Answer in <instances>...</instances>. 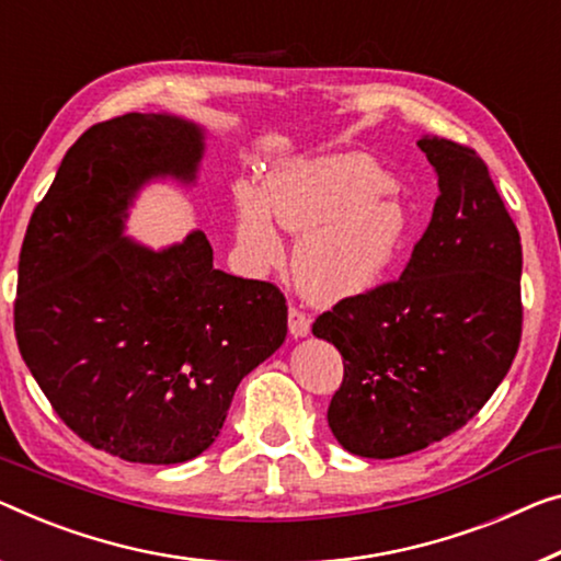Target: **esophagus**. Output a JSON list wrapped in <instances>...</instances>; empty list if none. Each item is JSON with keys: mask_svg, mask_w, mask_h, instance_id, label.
Wrapping results in <instances>:
<instances>
[{"mask_svg": "<svg viewBox=\"0 0 561 561\" xmlns=\"http://www.w3.org/2000/svg\"><path fill=\"white\" fill-rule=\"evenodd\" d=\"M309 332V317L302 312V309L289 307V334L291 337H305Z\"/></svg>", "mask_w": 561, "mask_h": 561, "instance_id": "esophagus-1", "label": "esophagus"}]
</instances>
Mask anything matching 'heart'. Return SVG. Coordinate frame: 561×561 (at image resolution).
<instances>
[{"mask_svg": "<svg viewBox=\"0 0 561 561\" xmlns=\"http://www.w3.org/2000/svg\"><path fill=\"white\" fill-rule=\"evenodd\" d=\"M392 175L365 153L309 156L282 163L264 188L237 181L231 188L233 241L249 272L284 259L277 229L299 233L295 277L307 297L337 302L373 289L408 247L413 221L390 194Z\"/></svg>", "mask_w": 561, "mask_h": 561, "instance_id": "heart-1", "label": "heart"}]
</instances>
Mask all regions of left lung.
I'll return each instance as SVG.
<instances>
[{"instance_id": "obj_1", "label": "left lung", "mask_w": 561, "mask_h": 561, "mask_svg": "<svg viewBox=\"0 0 561 561\" xmlns=\"http://www.w3.org/2000/svg\"><path fill=\"white\" fill-rule=\"evenodd\" d=\"M417 148L440 196L411 262L400 279L340 299L312 324L345 365L328 423L363 458L413 454L463 428L522 340V239L486 163L438 136Z\"/></svg>"}]
</instances>
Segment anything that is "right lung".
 Masks as SVG:
<instances>
[{
	"instance_id": "add662e5",
	"label": "right lung",
	"mask_w": 561,
	"mask_h": 561,
	"mask_svg": "<svg viewBox=\"0 0 561 561\" xmlns=\"http://www.w3.org/2000/svg\"><path fill=\"white\" fill-rule=\"evenodd\" d=\"M204 130L165 113L88 128L32 214L14 334L67 428L130 463H183L211 446L233 390L287 337L272 282L214 270L204 231L153 252L123 237L136 191L194 181Z\"/></svg>"
}]
</instances>
